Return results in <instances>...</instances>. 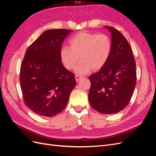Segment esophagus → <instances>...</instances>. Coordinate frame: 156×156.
Here are the masks:
<instances>
[{
    "label": "esophagus",
    "mask_w": 156,
    "mask_h": 156,
    "mask_svg": "<svg viewBox=\"0 0 156 156\" xmlns=\"http://www.w3.org/2000/svg\"><path fill=\"white\" fill-rule=\"evenodd\" d=\"M83 77L82 75H75V80H76V81H79L80 79Z\"/></svg>",
    "instance_id": "obj_1"
}]
</instances>
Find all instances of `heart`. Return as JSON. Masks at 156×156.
I'll return each mask as SVG.
<instances>
[{"label": "heart", "instance_id": "b5f03b06", "mask_svg": "<svg viewBox=\"0 0 156 156\" xmlns=\"http://www.w3.org/2000/svg\"><path fill=\"white\" fill-rule=\"evenodd\" d=\"M69 46H64L60 52L61 61L68 69L76 67L78 73H86L92 69L103 68L109 58L112 51V40L106 34L81 32L69 41Z\"/></svg>", "mask_w": 156, "mask_h": 156}]
</instances>
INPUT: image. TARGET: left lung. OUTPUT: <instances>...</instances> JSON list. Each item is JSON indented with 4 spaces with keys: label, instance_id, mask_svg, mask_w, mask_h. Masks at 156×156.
<instances>
[{
    "label": "left lung",
    "instance_id": "left-lung-1",
    "mask_svg": "<svg viewBox=\"0 0 156 156\" xmlns=\"http://www.w3.org/2000/svg\"><path fill=\"white\" fill-rule=\"evenodd\" d=\"M112 51L105 65L89 77L88 100L93 108L105 115L115 114L128 105L136 83L133 51L126 37L113 27Z\"/></svg>",
    "mask_w": 156,
    "mask_h": 156
}]
</instances>
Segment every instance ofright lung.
<instances>
[{
    "instance_id": "add662e5",
    "label": "right lung",
    "mask_w": 156,
    "mask_h": 156,
    "mask_svg": "<svg viewBox=\"0 0 156 156\" xmlns=\"http://www.w3.org/2000/svg\"><path fill=\"white\" fill-rule=\"evenodd\" d=\"M72 30L50 29L26 51L20 81L27 107L40 116L51 117L62 112L76 84L74 74L66 69L60 52L62 42Z\"/></svg>"
}]
</instances>
